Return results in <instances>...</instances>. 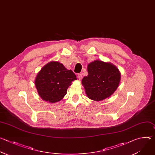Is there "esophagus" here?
Returning <instances> with one entry per match:
<instances>
[{
	"label": "esophagus",
	"mask_w": 155,
	"mask_h": 155,
	"mask_svg": "<svg viewBox=\"0 0 155 155\" xmlns=\"http://www.w3.org/2000/svg\"><path fill=\"white\" fill-rule=\"evenodd\" d=\"M77 77H78V78L80 80H81L82 79V78H83V75H82L81 74H78Z\"/></svg>",
	"instance_id": "34e87169"
}]
</instances>
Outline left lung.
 Segmentation results:
<instances>
[{
    "label": "left lung",
    "mask_w": 155,
    "mask_h": 155,
    "mask_svg": "<svg viewBox=\"0 0 155 155\" xmlns=\"http://www.w3.org/2000/svg\"><path fill=\"white\" fill-rule=\"evenodd\" d=\"M88 75L82 80L88 98L101 101L110 97L117 89L120 73L114 64L95 60L87 65Z\"/></svg>",
    "instance_id": "8db88e82"
}]
</instances>
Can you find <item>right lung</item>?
Listing matches in <instances>:
<instances>
[{"label":"right lung","instance_id":"add662e5","mask_svg":"<svg viewBox=\"0 0 155 155\" xmlns=\"http://www.w3.org/2000/svg\"><path fill=\"white\" fill-rule=\"evenodd\" d=\"M75 80L77 77L71 70L58 61H51L38 72L35 83L42 100L55 103L63 99L72 81Z\"/></svg>","mask_w":155,"mask_h":155}]
</instances>
